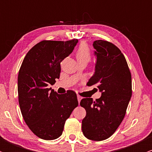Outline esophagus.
I'll use <instances>...</instances> for the list:
<instances>
[{
	"label": "esophagus",
	"mask_w": 152,
	"mask_h": 152,
	"mask_svg": "<svg viewBox=\"0 0 152 152\" xmlns=\"http://www.w3.org/2000/svg\"><path fill=\"white\" fill-rule=\"evenodd\" d=\"M77 99H78V103H80V102H81V97L80 96H77Z\"/></svg>",
	"instance_id": "1"
}]
</instances>
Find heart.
Segmentation results:
<instances>
[{"mask_svg":"<svg viewBox=\"0 0 152 152\" xmlns=\"http://www.w3.org/2000/svg\"><path fill=\"white\" fill-rule=\"evenodd\" d=\"M76 56L78 61H89L91 59V52L89 48L86 43H81L78 46Z\"/></svg>","mask_w":152,"mask_h":152,"instance_id":"1","label":"heart"}]
</instances>
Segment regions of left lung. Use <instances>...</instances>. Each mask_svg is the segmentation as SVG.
<instances>
[{
  "instance_id": "1",
  "label": "left lung",
  "mask_w": 152,
  "mask_h": 152,
  "mask_svg": "<svg viewBox=\"0 0 152 152\" xmlns=\"http://www.w3.org/2000/svg\"><path fill=\"white\" fill-rule=\"evenodd\" d=\"M93 46L95 71L87 85L96 86L102 96L94 102L84 98L80 102L86 111L82 132L90 140L102 141L114 133L124 118L132 97V76L124 56L115 45L97 40Z\"/></svg>"
}]
</instances>
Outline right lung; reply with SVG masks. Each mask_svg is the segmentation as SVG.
<instances>
[{
  "mask_svg": "<svg viewBox=\"0 0 152 152\" xmlns=\"http://www.w3.org/2000/svg\"><path fill=\"white\" fill-rule=\"evenodd\" d=\"M78 39L43 41L24 58L18 76V102L26 124L38 137L53 140L62 134L66 120L78 105L73 91L58 94L48 86L59 78L61 62L69 56Z\"/></svg>",
  "mask_w": 152,
  "mask_h": 152,
  "instance_id": "obj_1",
  "label": "right lung"
}]
</instances>
